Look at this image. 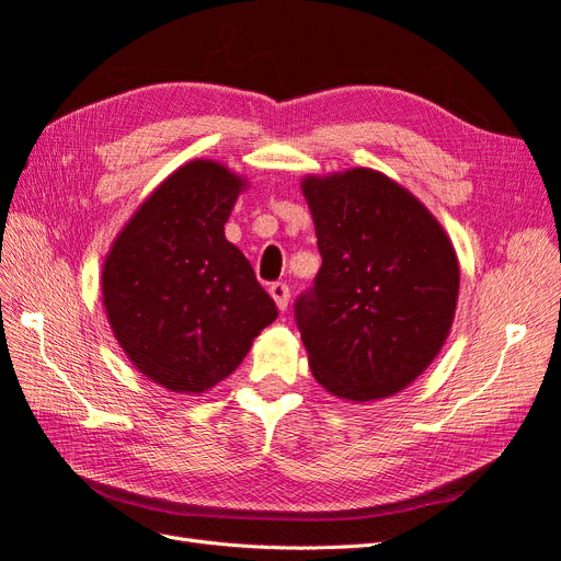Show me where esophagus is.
<instances>
[{
  "instance_id": "obj_1",
  "label": "esophagus",
  "mask_w": 561,
  "mask_h": 561,
  "mask_svg": "<svg viewBox=\"0 0 561 561\" xmlns=\"http://www.w3.org/2000/svg\"><path fill=\"white\" fill-rule=\"evenodd\" d=\"M268 293H271V297H274L276 307L280 311H285L287 309V301H290V287H287V283H271Z\"/></svg>"
}]
</instances>
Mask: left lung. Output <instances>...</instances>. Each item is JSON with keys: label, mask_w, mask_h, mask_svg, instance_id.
Here are the masks:
<instances>
[{"label": "left lung", "mask_w": 561, "mask_h": 561, "mask_svg": "<svg viewBox=\"0 0 561 561\" xmlns=\"http://www.w3.org/2000/svg\"><path fill=\"white\" fill-rule=\"evenodd\" d=\"M322 266L295 301L301 342L328 393L369 402L400 393L443 348L458 260L419 198L371 168L301 180Z\"/></svg>", "instance_id": "left-lung-1"}]
</instances>
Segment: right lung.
<instances>
[{
	"instance_id": "right-lung-1",
	"label": "right lung",
	"mask_w": 561,
	"mask_h": 561,
	"mask_svg": "<svg viewBox=\"0 0 561 561\" xmlns=\"http://www.w3.org/2000/svg\"><path fill=\"white\" fill-rule=\"evenodd\" d=\"M245 180L196 159L168 175L116 236L103 304L138 371L194 396L227 379L278 309L225 225Z\"/></svg>"
}]
</instances>
